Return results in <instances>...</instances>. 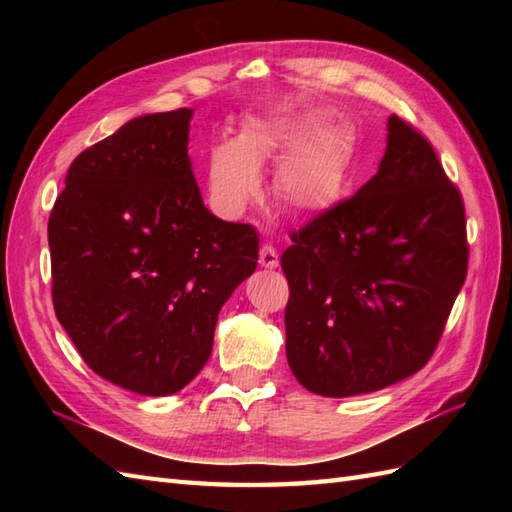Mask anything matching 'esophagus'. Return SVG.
<instances>
[{"instance_id":"esophagus-1","label":"esophagus","mask_w":512,"mask_h":512,"mask_svg":"<svg viewBox=\"0 0 512 512\" xmlns=\"http://www.w3.org/2000/svg\"><path fill=\"white\" fill-rule=\"evenodd\" d=\"M259 264L268 270H275L279 266V253L275 250V246L264 244L262 250H259Z\"/></svg>"}]
</instances>
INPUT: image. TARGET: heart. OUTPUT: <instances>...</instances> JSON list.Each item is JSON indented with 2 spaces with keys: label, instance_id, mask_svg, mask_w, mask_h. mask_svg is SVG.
I'll return each instance as SVG.
<instances>
[{
  "label": "heart",
  "instance_id": "obj_1",
  "mask_svg": "<svg viewBox=\"0 0 512 512\" xmlns=\"http://www.w3.org/2000/svg\"><path fill=\"white\" fill-rule=\"evenodd\" d=\"M356 136L321 107L250 112L237 138H222L206 156L213 204L226 215L242 213L262 191L266 162H277L275 195L299 217L332 211L345 198L356 169Z\"/></svg>",
  "mask_w": 512,
  "mask_h": 512
}]
</instances>
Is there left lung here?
<instances>
[{
  "mask_svg": "<svg viewBox=\"0 0 512 512\" xmlns=\"http://www.w3.org/2000/svg\"><path fill=\"white\" fill-rule=\"evenodd\" d=\"M281 255L286 356L312 394H369L416 374L440 341L469 262L460 191L396 114L376 176Z\"/></svg>",
  "mask_w": 512,
  "mask_h": 512,
  "instance_id": "8db88e82",
  "label": "left lung"
}]
</instances>
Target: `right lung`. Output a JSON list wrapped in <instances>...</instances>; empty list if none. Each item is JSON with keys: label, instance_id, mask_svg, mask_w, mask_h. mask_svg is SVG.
Returning a JSON list of instances; mask_svg holds the SVG:
<instances>
[{"label": "right lung", "instance_id": "obj_1", "mask_svg": "<svg viewBox=\"0 0 512 512\" xmlns=\"http://www.w3.org/2000/svg\"><path fill=\"white\" fill-rule=\"evenodd\" d=\"M193 110L145 114L76 156L48 222L52 301L110 383L171 396L200 374L217 314L255 273L259 235L202 202Z\"/></svg>", "mask_w": 512, "mask_h": 512}]
</instances>
